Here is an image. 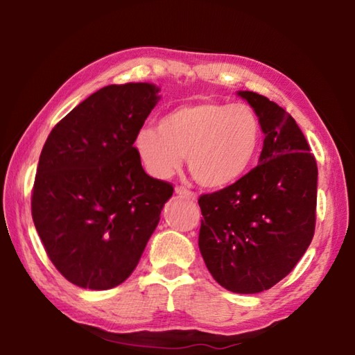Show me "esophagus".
Returning <instances> with one entry per match:
<instances>
[{
	"label": "esophagus",
	"instance_id": "1",
	"mask_svg": "<svg viewBox=\"0 0 355 355\" xmlns=\"http://www.w3.org/2000/svg\"><path fill=\"white\" fill-rule=\"evenodd\" d=\"M175 194L182 196V197H186V199H189V200H197L196 192L186 189V188H183V186H177V188H175Z\"/></svg>",
	"mask_w": 355,
	"mask_h": 355
}]
</instances>
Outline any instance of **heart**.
<instances>
[{
  "mask_svg": "<svg viewBox=\"0 0 355 355\" xmlns=\"http://www.w3.org/2000/svg\"><path fill=\"white\" fill-rule=\"evenodd\" d=\"M261 123L244 103L197 101L173 107L158 128H142L135 137L137 158L148 175L167 180L183 163L203 188L238 182L250 169L261 146Z\"/></svg>",
  "mask_w": 355,
  "mask_h": 355,
  "instance_id": "heart-1",
  "label": "heart"
}]
</instances>
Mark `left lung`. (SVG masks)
I'll list each match as a JSON object with an SVG mask.
<instances>
[{"mask_svg":"<svg viewBox=\"0 0 355 355\" xmlns=\"http://www.w3.org/2000/svg\"><path fill=\"white\" fill-rule=\"evenodd\" d=\"M264 133L257 167L199 199V249L225 290L255 294L293 271L315 235L318 167L296 120L260 94L239 91Z\"/></svg>","mask_w":355,"mask_h":355,"instance_id":"left-lung-1","label":"left lung"}]
</instances>
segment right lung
I'll use <instances>...</instances> for the list:
<instances>
[{
  "instance_id": "right-lung-1",
  "label": "right lung",
  "mask_w": 355,
  "mask_h": 355,
  "mask_svg": "<svg viewBox=\"0 0 355 355\" xmlns=\"http://www.w3.org/2000/svg\"><path fill=\"white\" fill-rule=\"evenodd\" d=\"M148 83L111 84L73 107L42 148L31 213L65 279L110 290L135 271L173 186L150 177L135 137L158 103Z\"/></svg>"
}]
</instances>
